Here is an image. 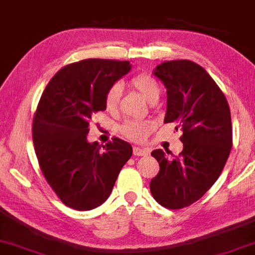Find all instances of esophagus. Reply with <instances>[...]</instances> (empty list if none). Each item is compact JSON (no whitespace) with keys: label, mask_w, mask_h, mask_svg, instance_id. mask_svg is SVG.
<instances>
[{"label":"esophagus","mask_w":255,"mask_h":255,"mask_svg":"<svg viewBox=\"0 0 255 255\" xmlns=\"http://www.w3.org/2000/svg\"><path fill=\"white\" fill-rule=\"evenodd\" d=\"M133 153H134V155H137V157H142V155L148 154V151H147V149L140 148V147H134Z\"/></svg>","instance_id":"esophagus-1"}]
</instances>
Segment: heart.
<instances>
[{"label": "heart", "mask_w": 255, "mask_h": 255, "mask_svg": "<svg viewBox=\"0 0 255 255\" xmlns=\"http://www.w3.org/2000/svg\"><path fill=\"white\" fill-rule=\"evenodd\" d=\"M130 84L151 103L159 98V95H160V87H159L158 82L149 75H146V73H140V75L134 76L130 79ZM121 91L122 85L120 83H115L108 89L106 94V100H104L107 109L115 110L118 108ZM153 127H154V124L151 120H127L121 125L120 131H121L122 135L128 137V139L142 141L146 139L149 131L153 129Z\"/></svg>", "instance_id": "heart-1"}]
</instances>
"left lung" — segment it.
<instances>
[{"label": "left lung", "instance_id": "left-lung-1", "mask_svg": "<svg viewBox=\"0 0 255 255\" xmlns=\"http://www.w3.org/2000/svg\"><path fill=\"white\" fill-rule=\"evenodd\" d=\"M153 73L166 88L164 122L183 131V151L176 158L162 149L151 153L160 170L149 189L162 207L182 209L198 201L225 167L233 143L231 110L219 85L194 61H164Z\"/></svg>", "mask_w": 255, "mask_h": 255}]
</instances>
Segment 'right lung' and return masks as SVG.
Listing matches in <instances>:
<instances>
[{
	"label": "right lung",
	"instance_id": "1",
	"mask_svg": "<svg viewBox=\"0 0 255 255\" xmlns=\"http://www.w3.org/2000/svg\"><path fill=\"white\" fill-rule=\"evenodd\" d=\"M129 61L84 59L59 70L40 98L33 120V142L40 168L67 207L91 210L108 199L133 148L114 137L89 142V122L106 110V94L130 71Z\"/></svg>",
	"mask_w": 255,
	"mask_h": 255
}]
</instances>
